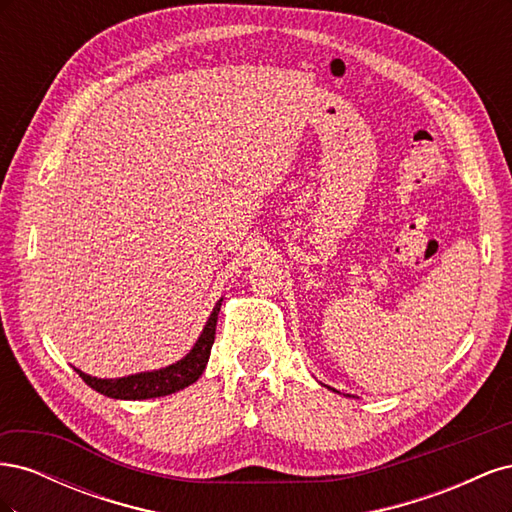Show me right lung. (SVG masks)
Returning a JSON list of instances; mask_svg holds the SVG:
<instances>
[{
	"label": "right lung",
	"mask_w": 512,
	"mask_h": 512,
	"mask_svg": "<svg viewBox=\"0 0 512 512\" xmlns=\"http://www.w3.org/2000/svg\"><path fill=\"white\" fill-rule=\"evenodd\" d=\"M222 301L224 299L215 303L213 312L209 314L205 327H203V331H200L192 350L175 363H170L160 369H153V371H138V374L121 376V378H96V376L85 374V371L76 369V367H74V371L83 378V382L87 386H91L94 391L111 397V399L136 401V399H153V397L173 395V393L185 389V386L194 384L200 376H203V371L209 361V354H211L213 339H215V324H218Z\"/></svg>",
	"instance_id": "right-lung-1"
}]
</instances>
